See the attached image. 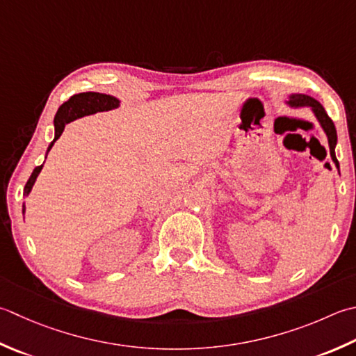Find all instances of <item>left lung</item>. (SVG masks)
Returning a JSON list of instances; mask_svg holds the SVG:
<instances>
[{"label": "left lung", "instance_id": "obj_1", "mask_svg": "<svg viewBox=\"0 0 356 356\" xmlns=\"http://www.w3.org/2000/svg\"><path fill=\"white\" fill-rule=\"evenodd\" d=\"M291 108H301V106H309L312 108L313 114H315L316 120L319 122V124H321V128L324 129L325 136H327V140H329V148H330V157L333 160V163L337 165V168L339 171V163L337 160V156H335V146H337V128L335 124H333L332 118L327 115L325 109L323 108V104L319 103L318 100L313 99V97L310 95H305V94H291L290 99L287 102Z\"/></svg>", "mask_w": 356, "mask_h": 356}]
</instances>
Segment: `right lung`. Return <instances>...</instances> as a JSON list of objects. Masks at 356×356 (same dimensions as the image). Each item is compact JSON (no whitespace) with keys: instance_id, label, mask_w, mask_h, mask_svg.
<instances>
[{"instance_id":"obj_1","label":"right lung","mask_w":356,"mask_h":356,"mask_svg":"<svg viewBox=\"0 0 356 356\" xmlns=\"http://www.w3.org/2000/svg\"><path fill=\"white\" fill-rule=\"evenodd\" d=\"M118 106H120V100L115 99V97H113V95H108V94L81 92V94L72 95L71 99L61 104L57 111V114H55V118H54L55 138L51 142V145L47 146L46 154L51 151L55 140H58V137L61 136V132H63V129H65L67 123H71L80 117L90 115L95 113H103V111H111V109H115ZM41 168H43V165L37 166V168H35L33 172L31 174V177H29V180H27V184L24 186V196H27V194L31 193ZM24 211H26V207L23 205V214H24Z\"/></svg>"}]
</instances>
